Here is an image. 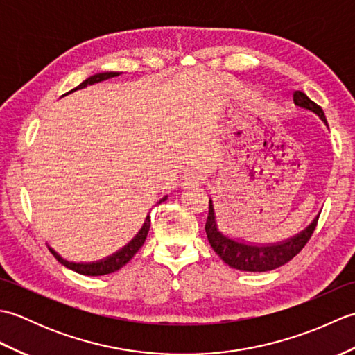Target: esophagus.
<instances>
[{"mask_svg": "<svg viewBox=\"0 0 355 355\" xmlns=\"http://www.w3.org/2000/svg\"><path fill=\"white\" fill-rule=\"evenodd\" d=\"M201 180H202L201 173H198V172H187L186 175L183 177L182 184L186 187V189H192V187L201 184Z\"/></svg>", "mask_w": 355, "mask_h": 355, "instance_id": "esophagus-1", "label": "esophagus"}]
</instances>
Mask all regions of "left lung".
Returning <instances> with one entry per match:
<instances>
[{"mask_svg": "<svg viewBox=\"0 0 355 355\" xmlns=\"http://www.w3.org/2000/svg\"><path fill=\"white\" fill-rule=\"evenodd\" d=\"M293 101L297 108L313 112V114L318 116L328 128L325 112H323L319 105L314 103L305 93L294 92ZM319 215L315 216L310 223V225H306L302 232L296 233V235L290 236L288 239L271 244L245 243L244 239L232 238L229 235H225L223 230H220L216 223L214 202L212 198H210L209 216L206 221V235L209 239V244L212 245L215 253L220 256L229 267L241 271H270L291 261L294 256L302 250L305 244L308 243V239L311 238L315 225H318Z\"/></svg>", "mask_w": 355, "mask_h": 355, "instance_id": "obj_1", "label": "left lung"}]
</instances>
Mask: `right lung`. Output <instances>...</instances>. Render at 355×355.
<instances>
[{
	"label": "right lung",
	"mask_w": 355,
	"mask_h": 355,
	"mask_svg": "<svg viewBox=\"0 0 355 355\" xmlns=\"http://www.w3.org/2000/svg\"><path fill=\"white\" fill-rule=\"evenodd\" d=\"M119 74H122V73H119V71H103V73L93 74V76H89L88 79H85L84 82H82L80 85H78L76 88L71 89L70 93L76 92V89L85 88L88 85H94V84H97V82H102V80H107V79H111V78H116V76H119ZM166 198H168V195H164V197L160 201H158L157 205H160V202L166 201ZM149 227H150V218L148 215L145 223H143V225H141V229L139 230L137 235H135L130 241V243H128L125 247L120 248L119 252L112 253L111 256H107V258H105V259L96 261V262H71V261L64 259L62 256L53 250L50 245H49V250L51 252V254L55 256V258L59 262L62 263V266H65L67 268H70L73 271H76V273H79V275H85V276L110 275V273H114V271L120 270L123 266H126V263L134 258V254L140 250V247L143 244H145V239L148 236Z\"/></svg>",
	"instance_id": "1"
}]
</instances>
